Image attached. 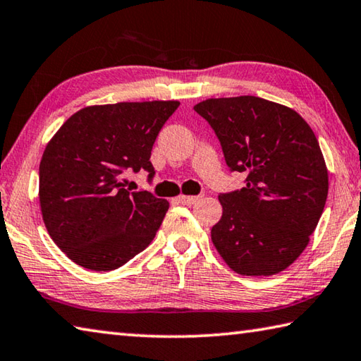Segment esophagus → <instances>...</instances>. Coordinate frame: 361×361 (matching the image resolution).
Instances as JSON below:
<instances>
[{"mask_svg": "<svg viewBox=\"0 0 361 361\" xmlns=\"http://www.w3.org/2000/svg\"><path fill=\"white\" fill-rule=\"evenodd\" d=\"M197 200H200V195H180L178 202L183 205H194Z\"/></svg>", "mask_w": 361, "mask_h": 361, "instance_id": "obj_1", "label": "esophagus"}]
</instances>
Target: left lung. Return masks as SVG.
Wrapping results in <instances>:
<instances>
[{
    "mask_svg": "<svg viewBox=\"0 0 361 361\" xmlns=\"http://www.w3.org/2000/svg\"><path fill=\"white\" fill-rule=\"evenodd\" d=\"M245 186L219 192L212 240L240 276H274L307 247L325 209L328 170L315 133L295 109L259 97L210 99L194 106Z\"/></svg>",
    "mask_w": 361,
    "mask_h": 361,
    "instance_id": "8db88e82",
    "label": "left lung"
}]
</instances>
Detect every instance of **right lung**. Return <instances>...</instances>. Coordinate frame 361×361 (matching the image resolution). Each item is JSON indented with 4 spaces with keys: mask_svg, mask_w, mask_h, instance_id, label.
Segmentation results:
<instances>
[{
    "mask_svg": "<svg viewBox=\"0 0 361 361\" xmlns=\"http://www.w3.org/2000/svg\"><path fill=\"white\" fill-rule=\"evenodd\" d=\"M178 102L82 108L60 127L39 164V204L49 235L90 271L124 266L149 245L166 199L126 188V173L148 172L151 149Z\"/></svg>",
    "mask_w": 361,
    "mask_h": 361,
    "instance_id": "obj_1",
    "label": "right lung"
}]
</instances>
